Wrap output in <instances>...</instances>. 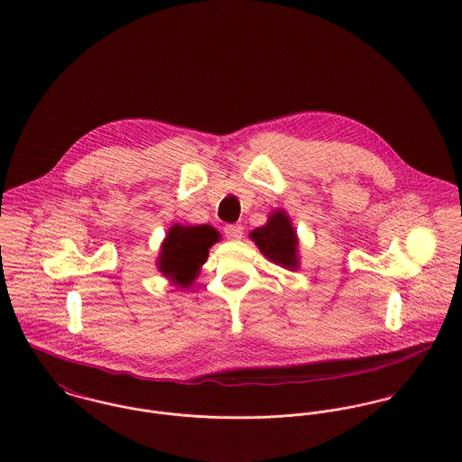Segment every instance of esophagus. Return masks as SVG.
I'll list each match as a JSON object with an SVG mask.
<instances>
[{"label": "esophagus", "instance_id": "34e87169", "mask_svg": "<svg viewBox=\"0 0 462 462\" xmlns=\"http://www.w3.org/2000/svg\"><path fill=\"white\" fill-rule=\"evenodd\" d=\"M224 235L229 240H238L244 235V227L240 224H227V226H224Z\"/></svg>", "mask_w": 462, "mask_h": 462}]
</instances>
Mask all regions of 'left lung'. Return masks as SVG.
Masks as SVG:
<instances>
[{
  "label": "left lung",
  "instance_id": "8db88e82",
  "mask_svg": "<svg viewBox=\"0 0 462 462\" xmlns=\"http://www.w3.org/2000/svg\"><path fill=\"white\" fill-rule=\"evenodd\" d=\"M251 238L270 262L284 268L297 266V236L284 211L272 213L263 227L251 233Z\"/></svg>",
  "mask_w": 462,
  "mask_h": 462
}]
</instances>
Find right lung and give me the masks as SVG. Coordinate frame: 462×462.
Here are the masks:
<instances>
[{
    "instance_id": "obj_1",
    "label": "right lung",
    "mask_w": 462,
    "mask_h": 462,
    "mask_svg": "<svg viewBox=\"0 0 462 462\" xmlns=\"http://www.w3.org/2000/svg\"><path fill=\"white\" fill-rule=\"evenodd\" d=\"M218 240L211 226H178L174 224L160 253V270L181 286H189L200 264L208 260L209 247Z\"/></svg>"
}]
</instances>
